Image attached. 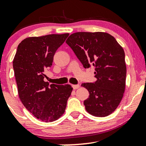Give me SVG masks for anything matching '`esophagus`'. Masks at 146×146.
Instances as JSON below:
<instances>
[{
    "mask_svg": "<svg viewBox=\"0 0 146 146\" xmlns=\"http://www.w3.org/2000/svg\"><path fill=\"white\" fill-rule=\"evenodd\" d=\"M72 87H73V88L74 90L75 89H78V88H80V85L79 84H74V85H72Z\"/></svg>",
    "mask_w": 146,
    "mask_h": 146,
    "instance_id": "esophagus-1",
    "label": "esophagus"
}]
</instances>
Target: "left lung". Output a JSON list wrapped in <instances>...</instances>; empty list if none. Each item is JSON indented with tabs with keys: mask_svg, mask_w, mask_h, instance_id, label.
I'll return each instance as SVG.
<instances>
[{
	"mask_svg": "<svg viewBox=\"0 0 146 146\" xmlns=\"http://www.w3.org/2000/svg\"><path fill=\"white\" fill-rule=\"evenodd\" d=\"M85 68L95 66L93 83L82 86L89 92L84 104L86 111L95 117L113 113L125 91L126 65L125 53L115 38L104 32H77L66 41Z\"/></svg>",
	"mask_w": 146,
	"mask_h": 146,
	"instance_id": "8db88e82",
	"label": "left lung"
}]
</instances>
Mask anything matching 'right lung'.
<instances>
[{
	"label": "right lung",
	"mask_w": 146,
	"mask_h": 146,
	"mask_svg": "<svg viewBox=\"0 0 146 146\" xmlns=\"http://www.w3.org/2000/svg\"><path fill=\"white\" fill-rule=\"evenodd\" d=\"M68 33L25 38L18 44L13 61L19 98L37 119L44 122L58 119L64 113L73 90L71 85H49L44 71L52 66L53 56Z\"/></svg>",
	"instance_id": "1"
}]
</instances>
